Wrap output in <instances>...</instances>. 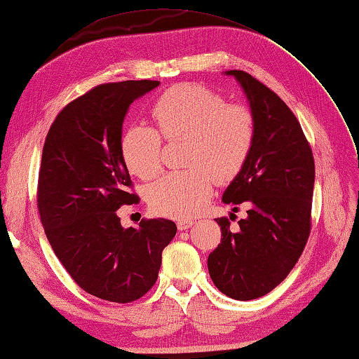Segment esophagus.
<instances>
[{
    "mask_svg": "<svg viewBox=\"0 0 359 359\" xmlns=\"http://www.w3.org/2000/svg\"><path fill=\"white\" fill-rule=\"evenodd\" d=\"M194 225V221H190V219H180L178 222H177V226H178V230H187V229H190V226Z\"/></svg>",
    "mask_w": 359,
    "mask_h": 359,
    "instance_id": "1",
    "label": "esophagus"
}]
</instances>
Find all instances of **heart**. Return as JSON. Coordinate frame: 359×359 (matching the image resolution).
I'll list each match as a JSON object with an SVG mask.
<instances>
[{
	"label": "heart",
	"instance_id": "b5f03b06",
	"mask_svg": "<svg viewBox=\"0 0 359 359\" xmlns=\"http://www.w3.org/2000/svg\"><path fill=\"white\" fill-rule=\"evenodd\" d=\"M152 126L134 125L121 137V155L128 170L151 180L161 170V137L182 144L187 169L165 173L146 189L156 215L187 219L205 207L215 181H233L247 164L256 140V120L242 104L198 83L175 85L152 107Z\"/></svg>",
	"mask_w": 359,
	"mask_h": 359
}]
</instances>
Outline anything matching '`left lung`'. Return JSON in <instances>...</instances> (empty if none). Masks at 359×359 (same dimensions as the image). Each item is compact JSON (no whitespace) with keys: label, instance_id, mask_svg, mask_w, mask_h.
I'll return each mask as SVG.
<instances>
[{"label":"left lung","instance_id":"1","mask_svg":"<svg viewBox=\"0 0 359 359\" xmlns=\"http://www.w3.org/2000/svg\"><path fill=\"white\" fill-rule=\"evenodd\" d=\"M226 74L234 76L247 94L256 140L222 201L233 204V210L247 205L248 216L238 222V231L230 230L229 217H217L222 238L207 265L217 290L247 302L273 291L300 259L311 233L316 164L287 104L242 69Z\"/></svg>","mask_w":359,"mask_h":359}]
</instances>
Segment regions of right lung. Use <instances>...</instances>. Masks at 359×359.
Listing matches in <instances>:
<instances>
[{
	"label": "right lung",
	"instance_id": "add662e5",
	"mask_svg": "<svg viewBox=\"0 0 359 359\" xmlns=\"http://www.w3.org/2000/svg\"><path fill=\"white\" fill-rule=\"evenodd\" d=\"M160 85L125 81L95 86L57 114L43 143L38 210L55 255L88 294L130 303L155 285L161 252L177 234L169 219L123 229L121 205L138 203L121 155L129 104Z\"/></svg>",
	"mask_w": 359,
	"mask_h": 359
}]
</instances>
